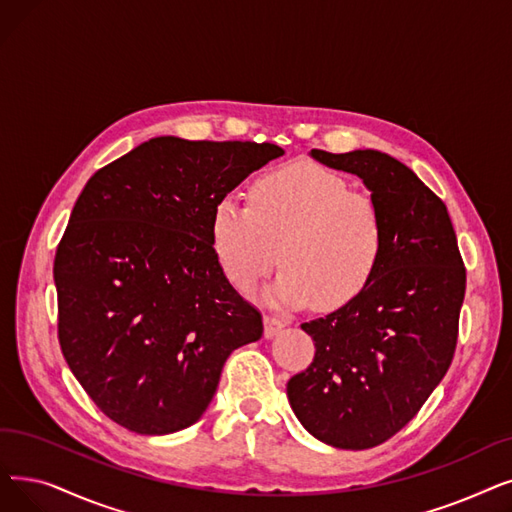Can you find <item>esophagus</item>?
<instances>
[{"label": "esophagus", "instance_id": "1", "mask_svg": "<svg viewBox=\"0 0 512 512\" xmlns=\"http://www.w3.org/2000/svg\"><path fill=\"white\" fill-rule=\"evenodd\" d=\"M284 328V322L278 320L276 316H263V335L265 339H272L274 335Z\"/></svg>", "mask_w": 512, "mask_h": 512}]
</instances>
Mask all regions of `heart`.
<instances>
[{
    "label": "heart",
    "mask_w": 512,
    "mask_h": 512,
    "mask_svg": "<svg viewBox=\"0 0 512 512\" xmlns=\"http://www.w3.org/2000/svg\"><path fill=\"white\" fill-rule=\"evenodd\" d=\"M341 175L316 163H291L259 175L249 205L219 198L211 244L224 276L249 291L278 263L268 293L286 307L337 311L358 299L379 272L387 224L379 201L347 190Z\"/></svg>",
    "instance_id": "heart-1"
}]
</instances>
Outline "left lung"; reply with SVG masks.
<instances>
[{
	"instance_id": "8db88e82",
	"label": "left lung",
	"mask_w": 512,
	"mask_h": 512,
	"mask_svg": "<svg viewBox=\"0 0 512 512\" xmlns=\"http://www.w3.org/2000/svg\"><path fill=\"white\" fill-rule=\"evenodd\" d=\"M311 157L362 177L383 209L387 244L358 299L301 324L316 355L286 395L316 439L368 450L404 429L446 376L466 270L446 205L410 167L379 150Z\"/></svg>"
}]
</instances>
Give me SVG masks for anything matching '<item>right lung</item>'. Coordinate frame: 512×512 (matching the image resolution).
Segmentation results:
<instances>
[{
	"mask_svg": "<svg viewBox=\"0 0 512 512\" xmlns=\"http://www.w3.org/2000/svg\"><path fill=\"white\" fill-rule=\"evenodd\" d=\"M276 144L152 138L98 169L56 249L58 341L94 404L140 435L203 416L259 309L219 268L213 207L282 157Z\"/></svg>",
	"mask_w": 512,
	"mask_h": 512,
	"instance_id": "right-lung-1",
	"label": "right lung"
}]
</instances>
